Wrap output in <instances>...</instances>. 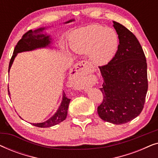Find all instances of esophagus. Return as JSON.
Returning a JSON list of instances; mask_svg holds the SVG:
<instances>
[{
	"label": "esophagus",
	"instance_id": "34e87169",
	"mask_svg": "<svg viewBox=\"0 0 158 158\" xmlns=\"http://www.w3.org/2000/svg\"><path fill=\"white\" fill-rule=\"evenodd\" d=\"M87 66V62L85 61H82L79 62L78 63L76 64V65L75 66V68L73 69L72 72H71V78L73 80L75 83H81L83 81L84 78V75L83 73L85 71V69ZM83 88L86 89L85 86H83Z\"/></svg>",
	"mask_w": 158,
	"mask_h": 158
}]
</instances>
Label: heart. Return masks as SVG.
<instances>
[{
	"label": "heart",
	"instance_id": "1",
	"mask_svg": "<svg viewBox=\"0 0 158 158\" xmlns=\"http://www.w3.org/2000/svg\"><path fill=\"white\" fill-rule=\"evenodd\" d=\"M70 46L75 52L89 54L94 63L103 65L111 61L115 55L118 46V37L113 29L90 25L74 32Z\"/></svg>",
	"mask_w": 158,
	"mask_h": 158
}]
</instances>
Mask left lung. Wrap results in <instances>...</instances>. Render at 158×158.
I'll return each instance as SVG.
<instances>
[{
  "mask_svg": "<svg viewBox=\"0 0 158 158\" xmlns=\"http://www.w3.org/2000/svg\"><path fill=\"white\" fill-rule=\"evenodd\" d=\"M113 23L119 44L113 59L99 67L103 100L98 114L105 122L122 124L135 118L143 109L148 88L147 62L134 34L121 23Z\"/></svg>",
  "mask_w": 158,
  "mask_h": 158,
  "instance_id": "8db88e82",
  "label": "left lung"
}]
</instances>
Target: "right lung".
I'll return each mask as SVG.
<instances>
[{"instance_id": "add662e5", "label": "right lung", "mask_w": 158, "mask_h": 158, "mask_svg": "<svg viewBox=\"0 0 158 158\" xmlns=\"http://www.w3.org/2000/svg\"><path fill=\"white\" fill-rule=\"evenodd\" d=\"M75 19H71L68 21L64 23H68L72 21H74ZM45 30V27L40 28V29L34 30H29L27 33L24 34L22 38L17 43L16 46L15 47L14 54H13L11 59L9 62V67H8V73H9L10 67L12 66L13 62L15 57H16L17 54L19 52H23L32 51L34 49L40 48H45V47H50L52 44V38L50 36L47 35V34H43L42 32ZM8 95L10 96V92L8 88ZM70 99L66 97V95L63 92L62 94V100L60 103L59 108L55 112V114L49 118V119L45 121L42 123H31L32 125L35 127H42V128H46V127H51L55 125L60 124V122H63L68 115V109L70 103Z\"/></svg>"}]
</instances>
